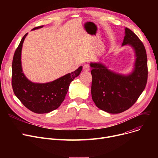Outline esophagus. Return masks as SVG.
<instances>
[{"label": "esophagus", "instance_id": "34e87169", "mask_svg": "<svg viewBox=\"0 0 158 158\" xmlns=\"http://www.w3.org/2000/svg\"><path fill=\"white\" fill-rule=\"evenodd\" d=\"M90 69H89V66L88 64H85L83 66V70L84 71H86V72H88V71H89Z\"/></svg>", "mask_w": 158, "mask_h": 158}]
</instances>
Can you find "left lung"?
Instances as JSON below:
<instances>
[{
	"label": "left lung",
	"mask_w": 158,
	"mask_h": 158,
	"mask_svg": "<svg viewBox=\"0 0 158 158\" xmlns=\"http://www.w3.org/2000/svg\"><path fill=\"white\" fill-rule=\"evenodd\" d=\"M122 46H130L135 53L131 72L123 74L113 71L102 62H91L92 83L91 93L96 106L108 113L125 111L133 105L143 92L147 81V57L138 37L125 27Z\"/></svg>",
	"instance_id": "1"
}]
</instances>
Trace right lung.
I'll use <instances>...</instances> for the list:
<instances>
[{
    "label": "right lung",
    "instance_id": "right-lung-1",
    "mask_svg": "<svg viewBox=\"0 0 158 158\" xmlns=\"http://www.w3.org/2000/svg\"><path fill=\"white\" fill-rule=\"evenodd\" d=\"M43 27L44 26H39L32 29V31ZM27 34L22 38L13 56V89L16 97L27 109L36 113H48L60 106L67 94L70 82L80 74L82 66H81L74 72L46 83L31 81L23 72L21 61L22 46Z\"/></svg>",
    "mask_w": 158,
    "mask_h": 158
}]
</instances>
